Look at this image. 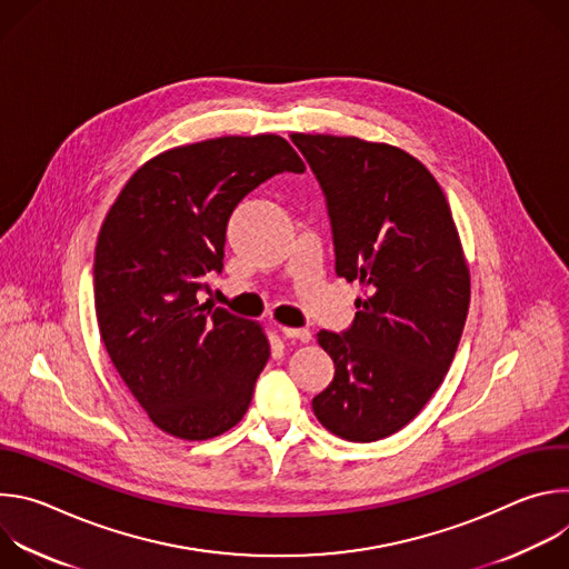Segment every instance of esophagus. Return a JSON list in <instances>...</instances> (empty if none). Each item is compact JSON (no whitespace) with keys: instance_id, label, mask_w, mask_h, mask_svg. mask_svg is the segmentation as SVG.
Listing matches in <instances>:
<instances>
[{"instance_id":"obj_1","label":"esophagus","mask_w":569,"mask_h":569,"mask_svg":"<svg viewBox=\"0 0 569 569\" xmlns=\"http://www.w3.org/2000/svg\"><path fill=\"white\" fill-rule=\"evenodd\" d=\"M281 333L288 338V340H299V342H310L312 333L308 329H290V327H283Z\"/></svg>"}]
</instances>
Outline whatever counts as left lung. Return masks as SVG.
Wrapping results in <instances>:
<instances>
[{"label": "left lung", "mask_w": 569, "mask_h": 569, "mask_svg": "<svg viewBox=\"0 0 569 569\" xmlns=\"http://www.w3.org/2000/svg\"><path fill=\"white\" fill-rule=\"evenodd\" d=\"M331 220L336 274L362 283L353 323L319 331L331 385L312 398L317 421L347 441L408 426L450 369L470 277L448 200L419 159L358 137L292 134Z\"/></svg>", "instance_id": "8db88e82"}]
</instances>
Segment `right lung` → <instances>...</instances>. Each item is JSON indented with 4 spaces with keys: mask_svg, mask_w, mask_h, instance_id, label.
Masks as SVG:
<instances>
[{
    "mask_svg": "<svg viewBox=\"0 0 569 569\" xmlns=\"http://www.w3.org/2000/svg\"><path fill=\"white\" fill-rule=\"evenodd\" d=\"M303 171L277 134L207 139L146 161L108 211L94 252L99 331L159 430L202 441L248 412L268 338L198 292L222 272L236 204L279 173Z\"/></svg>",
    "mask_w": 569,
    "mask_h": 569,
    "instance_id": "add662e5",
    "label": "right lung"
}]
</instances>
